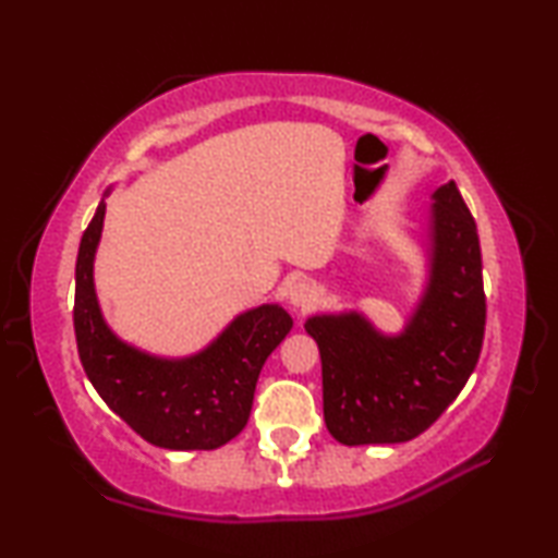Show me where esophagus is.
I'll return each instance as SVG.
<instances>
[{"label": "esophagus", "mask_w": 558, "mask_h": 558, "mask_svg": "<svg viewBox=\"0 0 558 558\" xmlns=\"http://www.w3.org/2000/svg\"><path fill=\"white\" fill-rule=\"evenodd\" d=\"M288 302L295 310H310L317 302V290L313 282L298 280L288 288Z\"/></svg>", "instance_id": "34e87169"}]
</instances>
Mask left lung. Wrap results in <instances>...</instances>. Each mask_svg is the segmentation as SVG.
I'll return each mask as SVG.
<instances>
[{
	"instance_id": "left-lung-1",
	"label": "left lung",
	"mask_w": 558,
	"mask_h": 558,
	"mask_svg": "<svg viewBox=\"0 0 558 558\" xmlns=\"http://www.w3.org/2000/svg\"><path fill=\"white\" fill-rule=\"evenodd\" d=\"M477 226L456 182L433 192L428 278L399 335L356 310L305 323L323 359V409L344 446L405 442L430 428L475 372L485 337Z\"/></svg>"
}]
</instances>
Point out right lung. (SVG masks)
Listing matches in <instances>:
<instances>
[{
	"label": "right lung",
	"mask_w": 558,
	"mask_h": 558,
	"mask_svg": "<svg viewBox=\"0 0 558 558\" xmlns=\"http://www.w3.org/2000/svg\"><path fill=\"white\" fill-rule=\"evenodd\" d=\"M106 202L81 239L75 260L73 327L93 389L147 442L167 450H214L239 436L253 405L263 364L292 329L280 305L241 313L199 354L165 359L132 347L102 319L93 260Z\"/></svg>",
	"instance_id": "add662e5"
}]
</instances>
